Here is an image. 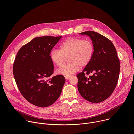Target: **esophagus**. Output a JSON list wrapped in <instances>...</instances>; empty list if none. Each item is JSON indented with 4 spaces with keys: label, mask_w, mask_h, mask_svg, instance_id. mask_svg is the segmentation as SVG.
Wrapping results in <instances>:
<instances>
[{
    "label": "esophagus",
    "mask_w": 134,
    "mask_h": 134,
    "mask_svg": "<svg viewBox=\"0 0 134 134\" xmlns=\"http://www.w3.org/2000/svg\"><path fill=\"white\" fill-rule=\"evenodd\" d=\"M70 77V76H65V78L66 80H68Z\"/></svg>",
    "instance_id": "obj_1"
}]
</instances>
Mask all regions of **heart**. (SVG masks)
Segmentation results:
<instances>
[{"label": "heart", "mask_w": 134, "mask_h": 134, "mask_svg": "<svg viewBox=\"0 0 134 134\" xmlns=\"http://www.w3.org/2000/svg\"><path fill=\"white\" fill-rule=\"evenodd\" d=\"M59 48L60 50H52L50 57L51 62L58 67L64 65L68 57L69 63L57 70V73L64 76H69L77 71L80 66H87L94 52L93 44L91 41L77 37H70L65 40Z\"/></svg>", "instance_id": "b5f03b06"}]
</instances>
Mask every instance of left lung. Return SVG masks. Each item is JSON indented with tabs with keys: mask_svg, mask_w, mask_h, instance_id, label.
<instances>
[{
	"mask_svg": "<svg viewBox=\"0 0 134 134\" xmlns=\"http://www.w3.org/2000/svg\"><path fill=\"white\" fill-rule=\"evenodd\" d=\"M80 34L91 37L94 52L90 63L77 75L78 90L87 101L101 102L112 94L118 83L120 64L117 51L109 39L97 32L88 31ZM90 73L92 75L86 77Z\"/></svg>",
	"mask_w": 134,
	"mask_h": 134,
	"instance_id": "1",
	"label": "left lung"
}]
</instances>
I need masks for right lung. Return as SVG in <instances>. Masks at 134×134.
<instances>
[{"label": "right lung", "mask_w": 134, "mask_h": 134, "mask_svg": "<svg viewBox=\"0 0 134 134\" xmlns=\"http://www.w3.org/2000/svg\"><path fill=\"white\" fill-rule=\"evenodd\" d=\"M62 36L35 37L18 51L13 71L22 96L39 107L52 105L58 99L65 83L62 75L53 77V64L50 54Z\"/></svg>", "instance_id": "obj_1"}]
</instances>
